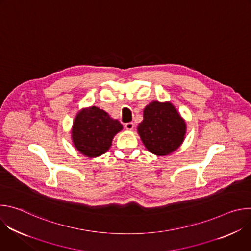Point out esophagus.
<instances>
[{"label": "esophagus", "instance_id": "esophagus-1", "mask_svg": "<svg viewBox=\"0 0 251 251\" xmlns=\"http://www.w3.org/2000/svg\"><path fill=\"white\" fill-rule=\"evenodd\" d=\"M124 127H125V129H126V130L131 131V130H133V129H134V123H133V122L126 123V124L124 125Z\"/></svg>", "mask_w": 251, "mask_h": 251}]
</instances>
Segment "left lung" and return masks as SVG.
Returning <instances> with one entry per match:
<instances>
[{
    "label": "left lung",
    "mask_w": 251,
    "mask_h": 251,
    "mask_svg": "<svg viewBox=\"0 0 251 251\" xmlns=\"http://www.w3.org/2000/svg\"><path fill=\"white\" fill-rule=\"evenodd\" d=\"M137 131L150 153L168 156L182 146L187 124L170 101H152L143 110V121Z\"/></svg>",
    "instance_id": "left-lung-1"
}]
</instances>
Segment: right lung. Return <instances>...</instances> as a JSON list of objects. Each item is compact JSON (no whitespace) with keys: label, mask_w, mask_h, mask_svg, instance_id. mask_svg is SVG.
Listing matches in <instances>:
<instances>
[{"label":"right lung","mask_w":251,"mask_h":251,"mask_svg":"<svg viewBox=\"0 0 251 251\" xmlns=\"http://www.w3.org/2000/svg\"><path fill=\"white\" fill-rule=\"evenodd\" d=\"M123 129L121 123L96 106L82 108L71 127V140L75 149L88 158L108 151L114 136Z\"/></svg>","instance_id":"1"}]
</instances>
